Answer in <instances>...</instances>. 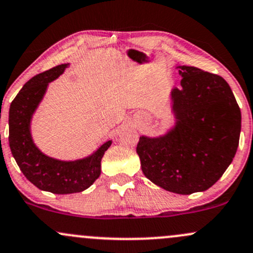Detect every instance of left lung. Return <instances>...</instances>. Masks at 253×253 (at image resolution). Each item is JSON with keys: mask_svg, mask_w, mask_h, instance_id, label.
<instances>
[{"mask_svg": "<svg viewBox=\"0 0 253 253\" xmlns=\"http://www.w3.org/2000/svg\"><path fill=\"white\" fill-rule=\"evenodd\" d=\"M181 87L171 91L176 125L160 138L140 137L144 175L169 192L210 188L232 163L239 145L241 113L228 83L217 74L181 66Z\"/></svg>", "mask_w": 253, "mask_h": 253, "instance_id": "1", "label": "left lung"}]
</instances>
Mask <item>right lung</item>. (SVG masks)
I'll return each instance as SVG.
<instances>
[{
	"label": "right lung",
	"mask_w": 253,
	"mask_h": 253,
	"mask_svg": "<svg viewBox=\"0 0 253 253\" xmlns=\"http://www.w3.org/2000/svg\"><path fill=\"white\" fill-rule=\"evenodd\" d=\"M68 63L37 74L19 91L9 108V146L19 168L29 181L42 191L56 194L82 192L101 174V161L112 145L107 141L90 157L65 162L45 156L36 148L30 133L32 114L45 93L50 82L63 73Z\"/></svg>",
	"instance_id": "add662e5"
}]
</instances>
